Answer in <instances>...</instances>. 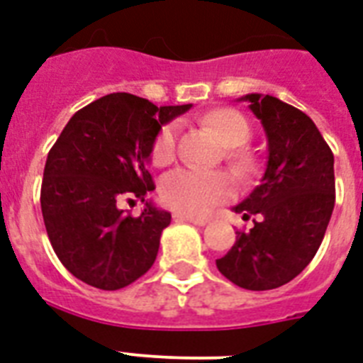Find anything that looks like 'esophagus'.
Returning <instances> with one entry per match:
<instances>
[{
  "label": "esophagus",
  "instance_id": "1",
  "mask_svg": "<svg viewBox=\"0 0 363 363\" xmlns=\"http://www.w3.org/2000/svg\"><path fill=\"white\" fill-rule=\"evenodd\" d=\"M175 220H182V222H190V223H196V225H205V223H208V218L188 216V214H175Z\"/></svg>",
  "mask_w": 363,
  "mask_h": 363
}]
</instances>
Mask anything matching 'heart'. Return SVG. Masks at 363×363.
Here are the masks:
<instances>
[{
  "mask_svg": "<svg viewBox=\"0 0 363 363\" xmlns=\"http://www.w3.org/2000/svg\"><path fill=\"white\" fill-rule=\"evenodd\" d=\"M208 125L218 132L222 141L231 147L228 152L229 162L240 175H250L255 169V158L242 149L252 138V128L242 113L231 108H220L205 117ZM179 125L169 123L162 126L152 143V162L156 166H167L175 160ZM235 191L233 177L225 172L179 167L162 179L160 194L167 207L188 216L208 214L220 203L228 201Z\"/></svg>",
  "mask_w": 363,
  "mask_h": 363,
  "instance_id": "obj_1",
  "label": "heart"
}]
</instances>
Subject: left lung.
Returning <instances> with one entry per match:
<instances>
[{"label": "left lung", "instance_id": "8db88e82", "mask_svg": "<svg viewBox=\"0 0 363 363\" xmlns=\"http://www.w3.org/2000/svg\"><path fill=\"white\" fill-rule=\"evenodd\" d=\"M248 102L268 141L261 184L233 208L253 220L218 270L248 291L281 287L296 278L319 250L335 203L334 155L304 111L276 96L252 93Z\"/></svg>", "mask_w": 363, "mask_h": 363}]
</instances>
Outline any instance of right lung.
I'll return each instance as SVG.
<instances>
[{"mask_svg":"<svg viewBox=\"0 0 363 363\" xmlns=\"http://www.w3.org/2000/svg\"><path fill=\"white\" fill-rule=\"evenodd\" d=\"M191 104L155 106L130 93H113L76 111L50 149L40 208L55 255L91 287L117 291L152 267L172 214L155 207L147 164L155 138ZM123 199L146 205L134 218Z\"/></svg>","mask_w":363,"mask_h":363,"instance_id":"right-lung-1","label":"right lung"}]
</instances>
